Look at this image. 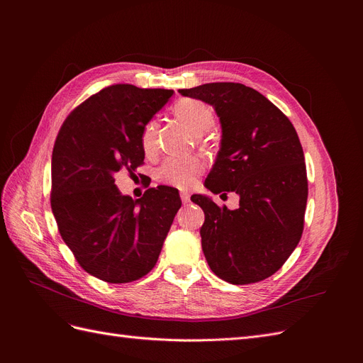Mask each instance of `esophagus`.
Instances as JSON below:
<instances>
[{"label": "esophagus", "mask_w": 363, "mask_h": 363, "mask_svg": "<svg viewBox=\"0 0 363 363\" xmlns=\"http://www.w3.org/2000/svg\"><path fill=\"white\" fill-rule=\"evenodd\" d=\"M181 200L184 204H186L189 201V194L188 193H181Z\"/></svg>", "instance_id": "34e87169"}]
</instances>
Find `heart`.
Segmentation results:
<instances>
[{
	"mask_svg": "<svg viewBox=\"0 0 363 363\" xmlns=\"http://www.w3.org/2000/svg\"><path fill=\"white\" fill-rule=\"evenodd\" d=\"M175 114L196 135H204L215 125L213 110L200 100H182L175 107ZM159 123L150 121L143 130V148L145 152H152L157 148ZM204 164L197 157H169L159 169V178L177 188L193 186L197 178L201 175Z\"/></svg>",
	"mask_w": 363,
	"mask_h": 363,
	"instance_id": "1",
	"label": "heart"
}]
</instances>
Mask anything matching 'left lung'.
<instances>
[{
	"mask_svg": "<svg viewBox=\"0 0 363 363\" xmlns=\"http://www.w3.org/2000/svg\"><path fill=\"white\" fill-rule=\"evenodd\" d=\"M211 104L222 137L206 188L240 196V207L193 200L204 212V257L223 281L242 285L274 275L297 247L308 201L304 155L289 118L256 89L234 82L178 91Z\"/></svg>",
	"mask_w": 363,
	"mask_h": 363,
	"instance_id": "8db88e82",
	"label": "left lung"
}]
</instances>
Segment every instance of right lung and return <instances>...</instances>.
<instances>
[{
	"mask_svg": "<svg viewBox=\"0 0 363 363\" xmlns=\"http://www.w3.org/2000/svg\"><path fill=\"white\" fill-rule=\"evenodd\" d=\"M172 89L111 85L76 107L57 135L51 159V208L59 231L89 275L125 284L147 275L159 259L181 207L178 189L148 188L122 196L114 175L144 162L145 125Z\"/></svg>",
	"mask_w": 363,
	"mask_h": 363,
	"instance_id": "right-lung-1",
	"label": "right lung"
}]
</instances>
